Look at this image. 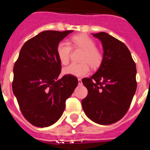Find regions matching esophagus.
I'll use <instances>...</instances> for the list:
<instances>
[{
	"instance_id": "obj_1",
	"label": "esophagus",
	"mask_w": 150,
	"mask_h": 150,
	"mask_svg": "<svg viewBox=\"0 0 150 150\" xmlns=\"http://www.w3.org/2000/svg\"><path fill=\"white\" fill-rule=\"evenodd\" d=\"M78 85H82V80L80 78H78Z\"/></svg>"
}]
</instances>
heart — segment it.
<instances>
[{"instance_id": "1", "label": "heart", "mask_w": 150, "mask_h": 150, "mask_svg": "<svg viewBox=\"0 0 150 150\" xmlns=\"http://www.w3.org/2000/svg\"><path fill=\"white\" fill-rule=\"evenodd\" d=\"M70 44L65 42L58 43L56 47V53L59 61L63 65L68 64L69 62L72 48L74 49L82 50L80 63H71L63 68L65 75H71L76 77H83L88 75L90 69L88 63L92 68H97L102 61V54L96 48V43L89 36L85 34L74 35L70 39Z\"/></svg>"}]
</instances>
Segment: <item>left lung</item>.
Here are the masks:
<instances>
[{
	"label": "left lung",
	"instance_id": "8db88e82",
	"mask_svg": "<svg viewBox=\"0 0 150 150\" xmlns=\"http://www.w3.org/2000/svg\"><path fill=\"white\" fill-rule=\"evenodd\" d=\"M92 34L101 41L104 55L96 73L82 80L88 90L82 100V108L98 124H113L125 116L135 93V63L128 47L118 39L106 32Z\"/></svg>",
	"mask_w": 150,
	"mask_h": 150
}]
</instances>
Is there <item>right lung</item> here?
<instances>
[{"mask_svg": "<svg viewBox=\"0 0 150 150\" xmlns=\"http://www.w3.org/2000/svg\"><path fill=\"white\" fill-rule=\"evenodd\" d=\"M73 31H44L25 43L13 68V91L20 111L34 126L44 128L61 118L78 84L75 77L61 73L58 43Z\"/></svg>", "mask_w": 150, "mask_h": 150, "instance_id": "right-lung-1", "label": "right lung"}]
</instances>
